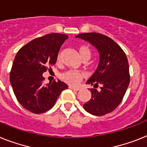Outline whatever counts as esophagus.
<instances>
[{
	"label": "esophagus",
	"instance_id": "obj_1",
	"mask_svg": "<svg viewBox=\"0 0 147 147\" xmlns=\"http://www.w3.org/2000/svg\"><path fill=\"white\" fill-rule=\"evenodd\" d=\"M70 89H71V90H76V91H78L80 90V89H81V87H73V86H69Z\"/></svg>",
	"mask_w": 147,
	"mask_h": 147
}]
</instances>
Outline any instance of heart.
<instances>
[{"label": "heart", "mask_w": 147, "mask_h": 147, "mask_svg": "<svg viewBox=\"0 0 147 147\" xmlns=\"http://www.w3.org/2000/svg\"><path fill=\"white\" fill-rule=\"evenodd\" d=\"M79 53L81 58L90 57L91 50L87 45H82L79 48ZM57 60H60V56H58ZM83 74L81 71L77 70H68L60 75V78L66 83L71 85H76L81 81L83 78Z\"/></svg>", "instance_id": "b5f03b06"}]
</instances>
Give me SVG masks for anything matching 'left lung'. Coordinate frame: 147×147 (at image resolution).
I'll use <instances>...</instances> for the list:
<instances>
[{"mask_svg":"<svg viewBox=\"0 0 147 147\" xmlns=\"http://www.w3.org/2000/svg\"><path fill=\"white\" fill-rule=\"evenodd\" d=\"M89 42L99 54L98 67L87 81L93 85L91 98L83 105L85 111L95 116H103L117 108L129 87L130 76L128 59L118 44L107 36L85 33L76 36ZM98 83L101 90L95 89Z\"/></svg>","mask_w":147,"mask_h":147,"instance_id":"obj_1","label":"left lung"}]
</instances>
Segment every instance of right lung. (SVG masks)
I'll return each instance as SVG.
<instances>
[{
	"instance_id": "right-lung-1",
	"label": "right lung",
	"mask_w": 147,
	"mask_h": 147,
	"mask_svg": "<svg viewBox=\"0 0 147 147\" xmlns=\"http://www.w3.org/2000/svg\"><path fill=\"white\" fill-rule=\"evenodd\" d=\"M68 36L50 34L32 40L17 52L9 74V81L17 100L34 113H42L55 105L68 85L54 81L42 84V74L55 65L61 45Z\"/></svg>"
}]
</instances>
